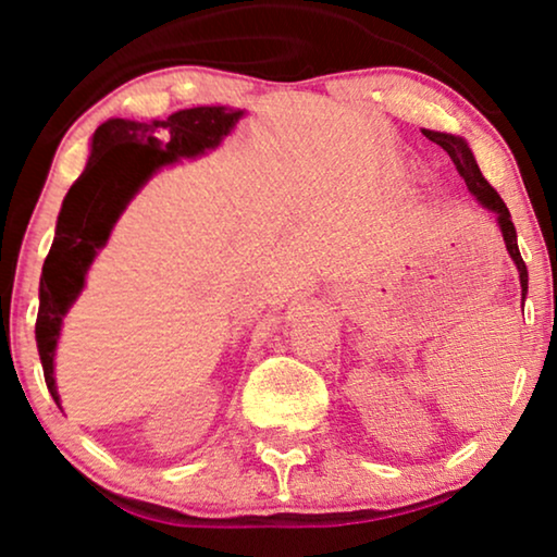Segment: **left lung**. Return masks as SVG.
<instances>
[{"mask_svg":"<svg viewBox=\"0 0 557 557\" xmlns=\"http://www.w3.org/2000/svg\"><path fill=\"white\" fill-rule=\"evenodd\" d=\"M422 135H425L430 143L441 145L443 150L448 152V158L454 160L456 170L463 175V181H466V185H469V190L473 193V196H476V201L484 206V209L496 213V224H499V228H502V236H504V244H507L509 257L515 259L517 270H520L522 298H524V295H528V264L522 262L520 247H517V232H515V224H511L507 203L502 201L499 193H496L492 185H488L486 177L481 175L476 160H473V152L469 150V145H466L461 137L443 135V132H430V129H422Z\"/></svg>","mask_w":557,"mask_h":557,"instance_id":"8db88e82","label":"left lung"}]
</instances>
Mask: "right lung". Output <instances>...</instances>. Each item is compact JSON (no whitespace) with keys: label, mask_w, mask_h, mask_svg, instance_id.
Returning a JSON list of instances; mask_svg holds the SVG:
<instances>
[{"label":"right lung","mask_w":557,"mask_h":557,"mask_svg":"<svg viewBox=\"0 0 557 557\" xmlns=\"http://www.w3.org/2000/svg\"><path fill=\"white\" fill-rule=\"evenodd\" d=\"M244 111L196 107L165 122L109 119L91 139V158L65 196L55 239L40 277V310L35 321L37 351L50 395L58 403L53 356L61 321L78 298L88 264L109 239L111 226L147 177L177 158H196L224 139Z\"/></svg>","instance_id":"right-lung-1"}]
</instances>
